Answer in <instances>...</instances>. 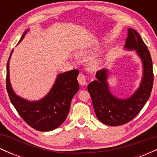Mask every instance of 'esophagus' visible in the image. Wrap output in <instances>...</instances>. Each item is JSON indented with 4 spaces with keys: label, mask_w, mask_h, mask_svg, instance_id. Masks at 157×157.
Listing matches in <instances>:
<instances>
[{
    "label": "esophagus",
    "mask_w": 157,
    "mask_h": 157,
    "mask_svg": "<svg viewBox=\"0 0 157 157\" xmlns=\"http://www.w3.org/2000/svg\"><path fill=\"white\" fill-rule=\"evenodd\" d=\"M77 80H78V82L80 85L81 86H86V76L83 75V74L80 73L79 74L78 77H77Z\"/></svg>",
    "instance_id": "34e87169"
}]
</instances>
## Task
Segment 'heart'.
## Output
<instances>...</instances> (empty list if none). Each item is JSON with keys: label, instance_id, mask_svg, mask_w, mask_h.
<instances>
[{"label": "heart", "instance_id": "obj_1", "mask_svg": "<svg viewBox=\"0 0 157 157\" xmlns=\"http://www.w3.org/2000/svg\"><path fill=\"white\" fill-rule=\"evenodd\" d=\"M94 51L91 49H86V50H81V51H79L77 55L80 57H86V56L89 55V54H91V52H93ZM102 63V61L101 59H96V60H94L93 61H91L90 63L89 66L91 68H93V69H95V68H97L100 67Z\"/></svg>", "mask_w": 157, "mask_h": 157}]
</instances>
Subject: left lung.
<instances>
[{
  "label": "left lung",
  "mask_w": 157,
  "mask_h": 157,
  "mask_svg": "<svg viewBox=\"0 0 157 157\" xmlns=\"http://www.w3.org/2000/svg\"><path fill=\"white\" fill-rule=\"evenodd\" d=\"M125 48L136 50L143 66V76L140 87L127 99H119L110 92L107 82L108 69L96 73L97 80L88 85L95 114L100 122L107 125H122L132 120L140 113L150 97L154 84V72L151 54L136 31L128 29Z\"/></svg>",
  "instance_id": "1"
}]
</instances>
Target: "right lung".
Segmentation results:
<instances>
[{"label":"right lung","mask_w":157,"mask_h":157,"mask_svg":"<svg viewBox=\"0 0 157 157\" xmlns=\"http://www.w3.org/2000/svg\"><path fill=\"white\" fill-rule=\"evenodd\" d=\"M28 30L24 32L19 43ZM6 66V90L12 105L20 116L32 128L50 131L58 128L68 114L73 97L79 91L77 80L79 71L71 70L57 75L53 87L46 97L38 101H28L16 95L10 81V60Z\"/></svg>","instance_id":"obj_1"}]
</instances>
